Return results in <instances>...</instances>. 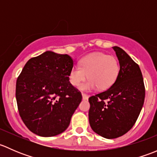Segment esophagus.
Listing matches in <instances>:
<instances>
[{"instance_id":"34e87169","label":"esophagus","mask_w":157,"mask_h":157,"mask_svg":"<svg viewBox=\"0 0 157 157\" xmlns=\"http://www.w3.org/2000/svg\"><path fill=\"white\" fill-rule=\"evenodd\" d=\"M82 98H83V99H84V100H87L89 99V96L88 95L85 94V93H82Z\"/></svg>"}]
</instances>
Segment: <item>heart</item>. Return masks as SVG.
I'll list each match as a JSON object with an SVG mask.
<instances>
[{
	"mask_svg": "<svg viewBox=\"0 0 157 157\" xmlns=\"http://www.w3.org/2000/svg\"><path fill=\"white\" fill-rule=\"evenodd\" d=\"M80 66H75L69 74L70 83L78 86L86 77L89 79L80 85L82 91H91L96 88L105 90L110 88L118 78L119 63L115 56L102 52H94L81 58Z\"/></svg>",
	"mask_w": 157,
	"mask_h": 157,
	"instance_id": "obj_1",
	"label": "heart"
}]
</instances>
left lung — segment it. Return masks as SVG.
I'll return each instance as SVG.
<instances>
[{
    "mask_svg": "<svg viewBox=\"0 0 157 157\" xmlns=\"http://www.w3.org/2000/svg\"><path fill=\"white\" fill-rule=\"evenodd\" d=\"M112 48L119 61L118 78L109 90L89 98L90 127L107 139L121 137L131 130L140 115L145 98L143 76L138 64L122 48Z\"/></svg>",
    "mask_w": 157,
    "mask_h": 157,
    "instance_id": "obj_1",
    "label": "left lung"
}]
</instances>
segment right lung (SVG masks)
<instances>
[{
  "instance_id": "add662e5",
  "label": "right lung",
  "mask_w": 157,
  "mask_h": 157,
  "mask_svg": "<svg viewBox=\"0 0 157 157\" xmlns=\"http://www.w3.org/2000/svg\"><path fill=\"white\" fill-rule=\"evenodd\" d=\"M74 60L47 51L25 64L16 84L19 113L29 131L42 137L64 132L82 100L71 85Z\"/></svg>"
}]
</instances>
